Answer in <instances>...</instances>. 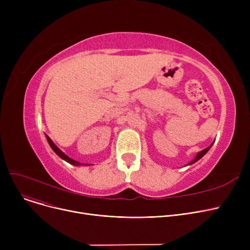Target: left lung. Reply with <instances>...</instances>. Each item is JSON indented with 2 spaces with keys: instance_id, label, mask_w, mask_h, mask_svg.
Returning <instances> with one entry per match:
<instances>
[{
  "instance_id": "8db88e82",
  "label": "left lung",
  "mask_w": 250,
  "mask_h": 250,
  "mask_svg": "<svg viewBox=\"0 0 250 250\" xmlns=\"http://www.w3.org/2000/svg\"><path fill=\"white\" fill-rule=\"evenodd\" d=\"M208 150V148H207L206 150H202V151H200L198 154H196V156H195V158H194V160L191 162V163H193V162H195V161H198L200 158H201V157L207 152Z\"/></svg>"
}]
</instances>
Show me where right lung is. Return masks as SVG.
<instances>
[{"mask_svg":"<svg viewBox=\"0 0 250 250\" xmlns=\"http://www.w3.org/2000/svg\"><path fill=\"white\" fill-rule=\"evenodd\" d=\"M48 139V138H47ZM48 143L50 144V146H51V148L52 149H54V151L61 157V158H62V159H64L65 161H68V162H70V163H72V164H74V165H80V163H79V162H77V161H75V160H73V159H71V158H69V157L67 156V155H64L56 145H55V144L54 143H52L49 139H48Z\"/></svg>","mask_w":250,"mask_h":250,"instance_id":"add662e5","label":"right lung"}]
</instances>
